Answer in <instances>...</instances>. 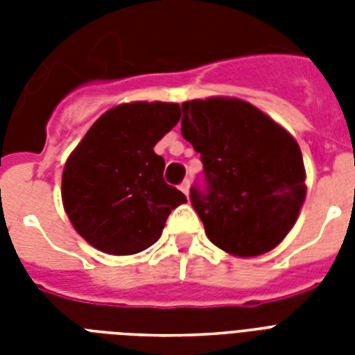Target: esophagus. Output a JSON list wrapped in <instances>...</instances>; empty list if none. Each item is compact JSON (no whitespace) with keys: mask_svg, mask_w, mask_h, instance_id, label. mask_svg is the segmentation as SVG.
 Wrapping results in <instances>:
<instances>
[{"mask_svg":"<svg viewBox=\"0 0 355 355\" xmlns=\"http://www.w3.org/2000/svg\"><path fill=\"white\" fill-rule=\"evenodd\" d=\"M189 184H191V182H189V178H186V180H184V182L178 186V188H180V191H182L186 197H188V193H189Z\"/></svg>","mask_w":355,"mask_h":355,"instance_id":"1","label":"esophagus"}]
</instances>
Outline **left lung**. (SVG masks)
Here are the masks:
<instances>
[{
  "mask_svg": "<svg viewBox=\"0 0 355 355\" xmlns=\"http://www.w3.org/2000/svg\"><path fill=\"white\" fill-rule=\"evenodd\" d=\"M182 112V136L205 166L189 200L206 236L234 256L269 252L293 228L306 197L298 144L239 99H195Z\"/></svg>",
  "mask_w": 355,
  "mask_h": 355,
  "instance_id": "8db88e82",
  "label": "left lung"
}]
</instances>
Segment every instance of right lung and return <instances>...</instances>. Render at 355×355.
Masks as SVG:
<instances>
[{
	"instance_id": "add662e5",
	"label": "right lung",
	"mask_w": 355,
	"mask_h": 355,
	"mask_svg": "<svg viewBox=\"0 0 355 355\" xmlns=\"http://www.w3.org/2000/svg\"><path fill=\"white\" fill-rule=\"evenodd\" d=\"M180 119L177 103H127L103 114L66 162L62 202L75 230L127 256L158 241L186 195L164 180L155 145Z\"/></svg>"
}]
</instances>
